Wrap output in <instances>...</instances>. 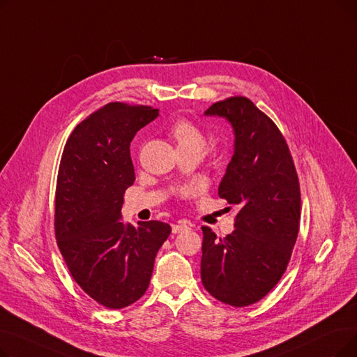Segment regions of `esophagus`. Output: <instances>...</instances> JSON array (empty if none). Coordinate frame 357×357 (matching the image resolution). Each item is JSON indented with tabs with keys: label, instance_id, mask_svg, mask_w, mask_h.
I'll return each mask as SVG.
<instances>
[{
	"label": "esophagus",
	"instance_id": "obj_1",
	"mask_svg": "<svg viewBox=\"0 0 357 357\" xmlns=\"http://www.w3.org/2000/svg\"><path fill=\"white\" fill-rule=\"evenodd\" d=\"M190 229H191V222L185 221V220L179 221L178 224H172V233H174V234H179V233H183V231L190 230Z\"/></svg>",
	"mask_w": 357,
	"mask_h": 357
}]
</instances>
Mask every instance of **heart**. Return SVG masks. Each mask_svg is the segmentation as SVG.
Returning a JSON list of instances; mask_svg holds the SVG:
<instances>
[{"mask_svg":"<svg viewBox=\"0 0 357 357\" xmlns=\"http://www.w3.org/2000/svg\"><path fill=\"white\" fill-rule=\"evenodd\" d=\"M171 136L176 142L178 150H195L202 153L207 143L204 131L194 121L186 119H181L172 124Z\"/></svg>","mask_w":357,"mask_h":357,"instance_id":"obj_1","label":"heart"}]
</instances>
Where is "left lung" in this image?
I'll return each instance as SVG.
<instances>
[{"mask_svg": "<svg viewBox=\"0 0 357 357\" xmlns=\"http://www.w3.org/2000/svg\"><path fill=\"white\" fill-rule=\"evenodd\" d=\"M205 114L226 117L234 128L218 195L238 213L226 237L201 227V280L218 301L248 307L271 292L289 264L301 220L298 174L280 130L248 97L214 102Z\"/></svg>", "mask_w": 357, "mask_h": 357, "instance_id": "obj_1", "label": "left lung"}]
</instances>
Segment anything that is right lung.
<instances>
[{
  "instance_id": "obj_1",
  "label": "right lung",
  "mask_w": 357,
  "mask_h": 357,
  "mask_svg": "<svg viewBox=\"0 0 357 357\" xmlns=\"http://www.w3.org/2000/svg\"><path fill=\"white\" fill-rule=\"evenodd\" d=\"M149 105L108 102L70 133L54 194V236L82 291L109 310L128 307L149 288L155 257L172 229L162 221H120L133 185L130 142L155 120Z\"/></svg>"
}]
</instances>
